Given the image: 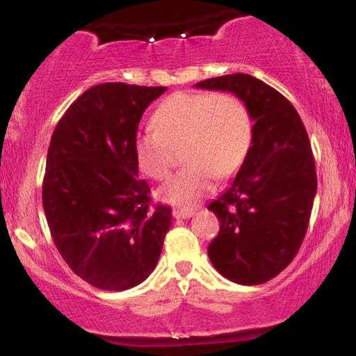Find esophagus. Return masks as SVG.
<instances>
[{
  "label": "esophagus",
  "mask_w": 356,
  "mask_h": 356,
  "mask_svg": "<svg viewBox=\"0 0 356 356\" xmlns=\"http://www.w3.org/2000/svg\"><path fill=\"white\" fill-rule=\"evenodd\" d=\"M194 213H196L194 209H175L173 217L177 218V220H181V218H191Z\"/></svg>",
  "instance_id": "1"
}]
</instances>
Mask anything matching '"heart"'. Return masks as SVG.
Wrapping results in <instances>:
<instances>
[{
    "label": "heart",
    "mask_w": 356,
    "mask_h": 356,
    "mask_svg": "<svg viewBox=\"0 0 356 356\" xmlns=\"http://www.w3.org/2000/svg\"><path fill=\"white\" fill-rule=\"evenodd\" d=\"M152 123L134 136V160L145 177L162 181L172 172L173 147L183 144L186 167L159 191L175 206H194L212 191L217 177H233L254 140L250 110L230 92H177L159 105Z\"/></svg>",
    "instance_id": "1"
}]
</instances>
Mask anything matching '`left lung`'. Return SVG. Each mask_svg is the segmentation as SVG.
Here are the masks:
<instances>
[{
  "instance_id": "8db88e82",
  "label": "left lung",
  "mask_w": 356,
  "mask_h": 356,
  "mask_svg": "<svg viewBox=\"0 0 356 356\" xmlns=\"http://www.w3.org/2000/svg\"><path fill=\"white\" fill-rule=\"evenodd\" d=\"M196 87L238 95L254 121L246 162L209 206L220 222L209 259L235 284H264L293 261L308 230L318 189L308 133L295 106L250 74L212 77Z\"/></svg>"
}]
</instances>
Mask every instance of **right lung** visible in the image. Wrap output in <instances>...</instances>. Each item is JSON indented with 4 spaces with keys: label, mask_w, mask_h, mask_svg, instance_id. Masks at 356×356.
Returning a JSON list of instances; mask_svg holds the SVG:
<instances>
[{
    "label": "right lung",
    "mask_w": 356,
    "mask_h": 356,
    "mask_svg": "<svg viewBox=\"0 0 356 356\" xmlns=\"http://www.w3.org/2000/svg\"><path fill=\"white\" fill-rule=\"evenodd\" d=\"M167 87L105 82L86 90L58 121L42 199L63 259L95 289L123 291L157 266L172 209L150 207L133 140L144 110Z\"/></svg>",
    "instance_id": "right-lung-1"
}]
</instances>
